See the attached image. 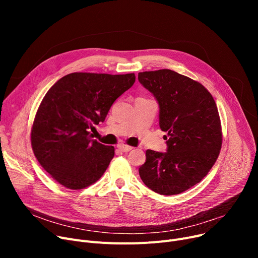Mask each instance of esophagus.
<instances>
[{
    "instance_id": "obj_1",
    "label": "esophagus",
    "mask_w": 258,
    "mask_h": 258,
    "mask_svg": "<svg viewBox=\"0 0 258 258\" xmlns=\"http://www.w3.org/2000/svg\"><path fill=\"white\" fill-rule=\"evenodd\" d=\"M117 147L119 148L121 152H123V153H127V152L133 150L132 146H128V145H125V144H119V145H117Z\"/></svg>"
}]
</instances>
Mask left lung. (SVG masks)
Returning <instances> with one entry per match:
<instances>
[{"label":"left lung","mask_w":258,"mask_h":258,"mask_svg":"<svg viewBox=\"0 0 258 258\" xmlns=\"http://www.w3.org/2000/svg\"><path fill=\"white\" fill-rule=\"evenodd\" d=\"M138 79L158 101L159 125L168 136L165 153L146 151L140 178L157 194L179 195L206 177L220 155L218 107L204 86L174 71L140 72Z\"/></svg>","instance_id":"obj_1"}]
</instances>
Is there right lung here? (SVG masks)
<instances>
[{
    "mask_svg": "<svg viewBox=\"0 0 258 258\" xmlns=\"http://www.w3.org/2000/svg\"><path fill=\"white\" fill-rule=\"evenodd\" d=\"M136 80L130 74L75 72L61 77L45 95L31 130L39 164L69 189L98 181L114 157V146L92 139L90 130L103 122L114 101Z\"/></svg>",
    "mask_w": 258,
    "mask_h": 258,
    "instance_id": "obj_1",
    "label": "right lung"
}]
</instances>
